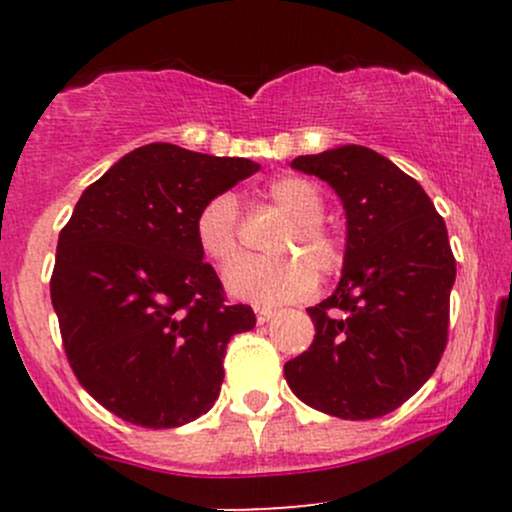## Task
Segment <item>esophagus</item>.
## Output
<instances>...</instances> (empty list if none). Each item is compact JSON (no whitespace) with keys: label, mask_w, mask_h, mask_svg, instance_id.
I'll list each match as a JSON object with an SVG mask.
<instances>
[{"label":"esophagus","mask_w":512,"mask_h":512,"mask_svg":"<svg viewBox=\"0 0 512 512\" xmlns=\"http://www.w3.org/2000/svg\"><path fill=\"white\" fill-rule=\"evenodd\" d=\"M276 310L272 308H264V305H255V317H257V325H264V322H269L274 317Z\"/></svg>","instance_id":"obj_1"}]
</instances>
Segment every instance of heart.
<instances>
[{"instance_id": "heart-1", "label": "heart", "mask_w": 512, "mask_h": 512, "mask_svg": "<svg viewBox=\"0 0 512 512\" xmlns=\"http://www.w3.org/2000/svg\"><path fill=\"white\" fill-rule=\"evenodd\" d=\"M267 195L276 209L289 216V223L272 240V250L281 255L245 257L236 262L226 272V289L243 301L274 305L296 301L313 291L315 269L322 276L337 272L342 248L322 223L325 202L313 182L286 175L269 185ZM238 228L236 195L221 192L207 199L195 216V240L202 255L219 267L231 264L240 252Z\"/></svg>"}]
</instances>
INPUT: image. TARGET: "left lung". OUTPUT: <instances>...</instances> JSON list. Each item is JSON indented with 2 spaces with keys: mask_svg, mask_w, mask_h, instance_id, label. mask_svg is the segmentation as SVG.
Instances as JSON below:
<instances>
[{
  "mask_svg": "<svg viewBox=\"0 0 512 512\" xmlns=\"http://www.w3.org/2000/svg\"><path fill=\"white\" fill-rule=\"evenodd\" d=\"M291 168L344 202L346 255L337 291L308 308L315 339L284 366L286 383L317 411L378 419L431 378L448 344V228L424 187L366 146L298 156Z\"/></svg>",
  "mask_w": 512,
  "mask_h": 512,
  "instance_id": "obj_1",
  "label": "left lung"
}]
</instances>
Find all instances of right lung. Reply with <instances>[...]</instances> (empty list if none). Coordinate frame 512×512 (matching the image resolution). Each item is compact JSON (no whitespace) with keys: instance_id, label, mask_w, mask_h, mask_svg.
Here are the masks:
<instances>
[{"instance_id":"1","label":"right lung","mask_w":512,"mask_h":512,"mask_svg":"<svg viewBox=\"0 0 512 512\" xmlns=\"http://www.w3.org/2000/svg\"><path fill=\"white\" fill-rule=\"evenodd\" d=\"M260 166L146 144L88 185L60 231L50 298L81 387L122 421L190 424L214 407L233 334L255 327L202 260L195 216Z\"/></svg>"}]
</instances>
